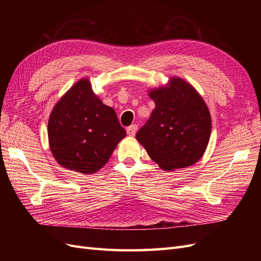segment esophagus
I'll use <instances>...</instances> for the list:
<instances>
[{"label": "esophagus", "mask_w": 261, "mask_h": 261, "mask_svg": "<svg viewBox=\"0 0 261 261\" xmlns=\"http://www.w3.org/2000/svg\"><path fill=\"white\" fill-rule=\"evenodd\" d=\"M126 132H127V135H128V136L134 137V136H135L136 132H137V125H136V124L130 125L129 127H127V129H126Z\"/></svg>", "instance_id": "esophagus-1"}]
</instances>
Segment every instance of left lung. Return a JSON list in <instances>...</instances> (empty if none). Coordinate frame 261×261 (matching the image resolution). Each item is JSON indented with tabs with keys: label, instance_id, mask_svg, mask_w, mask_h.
<instances>
[{
	"label": "left lung",
	"instance_id": "1",
	"mask_svg": "<svg viewBox=\"0 0 261 261\" xmlns=\"http://www.w3.org/2000/svg\"><path fill=\"white\" fill-rule=\"evenodd\" d=\"M155 108L136 139L164 171L183 169L198 162L211 135V116L202 97L179 77L150 89Z\"/></svg>",
	"mask_w": 261,
	"mask_h": 261
}]
</instances>
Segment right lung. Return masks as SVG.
<instances>
[{
	"instance_id": "right-lung-1",
	"label": "right lung",
	"mask_w": 261,
	"mask_h": 261,
	"mask_svg": "<svg viewBox=\"0 0 261 261\" xmlns=\"http://www.w3.org/2000/svg\"><path fill=\"white\" fill-rule=\"evenodd\" d=\"M126 136L114 110L82 78L54 106L48 122L50 150L61 167L83 174L103 168Z\"/></svg>"
}]
</instances>
